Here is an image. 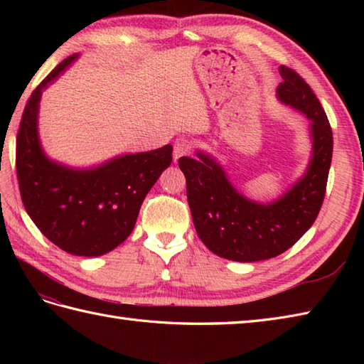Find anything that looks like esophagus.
<instances>
[{"label": "esophagus", "mask_w": 364, "mask_h": 364, "mask_svg": "<svg viewBox=\"0 0 364 364\" xmlns=\"http://www.w3.org/2000/svg\"><path fill=\"white\" fill-rule=\"evenodd\" d=\"M191 151H192V144L186 141V139H178L173 145V161L178 162V159L181 156H186V154H189Z\"/></svg>", "instance_id": "esophagus-1"}]
</instances>
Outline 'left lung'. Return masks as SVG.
Listing matches in <instances>:
<instances>
[{
	"mask_svg": "<svg viewBox=\"0 0 364 364\" xmlns=\"http://www.w3.org/2000/svg\"><path fill=\"white\" fill-rule=\"evenodd\" d=\"M277 98L310 120L311 158L305 173L270 203L239 192L210 154L178 161L186 176L188 203L198 237L220 258L253 262L275 258L304 236L318 218L327 188L333 133L311 87L291 68H278Z\"/></svg>",
	"mask_w": 364,
	"mask_h": 364,
	"instance_id": "1",
	"label": "left lung"
}]
</instances>
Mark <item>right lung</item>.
Returning a JSON list of instances; mask_svg holds the SVG:
<instances>
[{
	"label": "right lung",
	"mask_w": 364,
	"mask_h": 364,
	"mask_svg": "<svg viewBox=\"0 0 364 364\" xmlns=\"http://www.w3.org/2000/svg\"><path fill=\"white\" fill-rule=\"evenodd\" d=\"M78 54L64 59L31 94L17 136V178L25 210L45 237L76 257L114 250L133 231L145 196L172 162V145L127 153L97 167L75 168L46 156L38 139L42 92Z\"/></svg>",
	"instance_id": "add662e5"
}]
</instances>
